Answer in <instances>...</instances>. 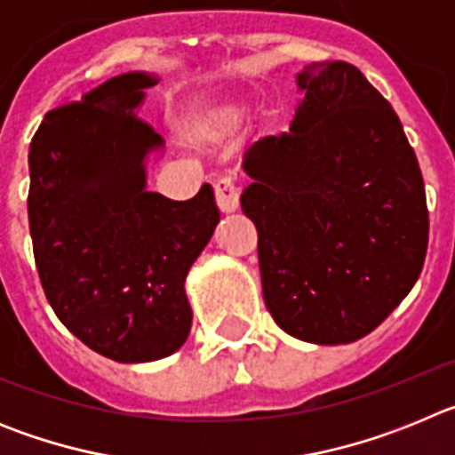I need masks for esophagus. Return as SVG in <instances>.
<instances>
[{
    "label": "esophagus",
    "mask_w": 455,
    "mask_h": 455,
    "mask_svg": "<svg viewBox=\"0 0 455 455\" xmlns=\"http://www.w3.org/2000/svg\"><path fill=\"white\" fill-rule=\"evenodd\" d=\"M216 193V204L223 214H232L239 207V193H236L235 182L230 178H223L214 184Z\"/></svg>",
    "instance_id": "1"
}]
</instances>
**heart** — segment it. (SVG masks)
Returning <instances> with one entry per match:
<instances>
[{
    "label": "heart",
    "instance_id": "1",
    "mask_svg": "<svg viewBox=\"0 0 455 455\" xmlns=\"http://www.w3.org/2000/svg\"><path fill=\"white\" fill-rule=\"evenodd\" d=\"M251 98L243 92H223L191 108L180 123L184 140L196 148H214L235 139L251 114Z\"/></svg>",
    "mask_w": 455,
    "mask_h": 455
}]
</instances>
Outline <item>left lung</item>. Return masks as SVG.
<instances>
[{"label":"left lung","instance_id":"obj_1","mask_svg":"<svg viewBox=\"0 0 455 455\" xmlns=\"http://www.w3.org/2000/svg\"><path fill=\"white\" fill-rule=\"evenodd\" d=\"M296 86L287 134L257 140L243 159L241 209L257 228L275 323L312 344H351L419 277L424 180L399 116L355 66L309 63Z\"/></svg>","mask_w":455,"mask_h":455}]
</instances>
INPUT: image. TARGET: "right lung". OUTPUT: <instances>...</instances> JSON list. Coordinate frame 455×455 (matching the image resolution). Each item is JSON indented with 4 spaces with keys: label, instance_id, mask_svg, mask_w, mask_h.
Segmentation results:
<instances>
[{
    "label": "right lung",
    "instance_id": "add662e5",
    "mask_svg": "<svg viewBox=\"0 0 455 455\" xmlns=\"http://www.w3.org/2000/svg\"><path fill=\"white\" fill-rule=\"evenodd\" d=\"M155 72H124L56 107L29 148V232L54 315L116 363L172 355L191 331L187 273L220 214L203 184L191 200L148 191L164 139L139 108Z\"/></svg>",
    "mask_w": 455,
    "mask_h": 455
}]
</instances>
